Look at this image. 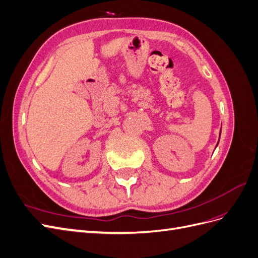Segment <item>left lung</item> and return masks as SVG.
I'll use <instances>...</instances> for the list:
<instances>
[{"mask_svg":"<svg viewBox=\"0 0 258 258\" xmlns=\"http://www.w3.org/2000/svg\"><path fill=\"white\" fill-rule=\"evenodd\" d=\"M220 137H221V132H220ZM217 144H218V143H217ZM216 146H217V145H216Z\"/></svg>","mask_w":258,"mask_h":258,"instance_id":"1","label":"left lung"}]
</instances>
